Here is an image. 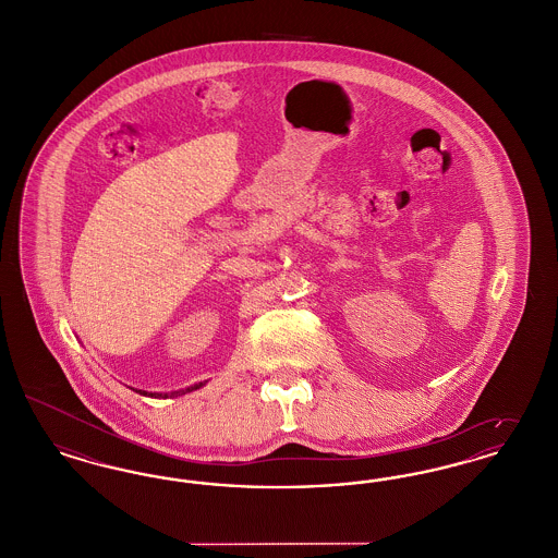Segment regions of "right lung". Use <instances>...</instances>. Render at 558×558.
<instances>
[{"instance_id":"1","label":"right lung","mask_w":558,"mask_h":558,"mask_svg":"<svg viewBox=\"0 0 558 558\" xmlns=\"http://www.w3.org/2000/svg\"><path fill=\"white\" fill-rule=\"evenodd\" d=\"M207 385V380L205 383H198V385H192V387H187L184 391H171V393H148V391H142V389H133L135 393H140V396H148V398H178V396H184V393H190V391H194V389H201V387H205Z\"/></svg>"}]
</instances>
